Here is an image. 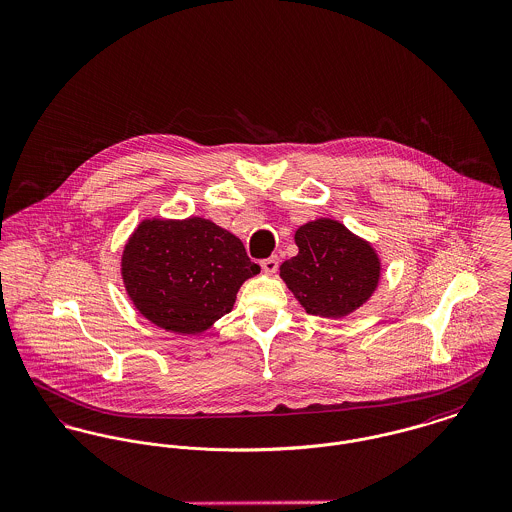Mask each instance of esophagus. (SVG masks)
Listing matches in <instances>:
<instances>
[{"instance_id":"1","label":"esophagus","mask_w":512,"mask_h":512,"mask_svg":"<svg viewBox=\"0 0 512 512\" xmlns=\"http://www.w3.org/2000/svg\"><path fill=\"white\" fill-rule=\"evenodd\" d=\"M261 269L267 273V275H273L278 269V257H269V259H263L261 261Z\"/></svg>"}]
</instances>
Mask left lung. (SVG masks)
Here are the masks:
<instances>
[{
	"mask_svg": "<svg viewBox=\"0 0 512 512\" xmlns=\"http://www.w3.org/2000/svg\"><path fill=\"white\" fill-rule=\"evenodd\" d=\"M298 255L280 265V276L308 314L343 317L376 290L380 259L341 222L319 218L298 228Z\"/></svg>",
	"mask_w": 512,
	"mask_h": 512,
	"instance_id": "8db88e82",
	"label": "left lung"
}]
</instances>
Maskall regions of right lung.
Listing matches in <instances>:
<instances>
[{
	"mask_svg": "<svg viewBox=\"0 0 512 512\" xmlns=\"http://www.w3.org/2000/svg\"><path fill=\"white\" fill-rule=\"evenodd\" d=\"M259 271L234 234L197 216L144 220L122 253V280L138 312L181 335L230 314L239 286Z\"/></svg>",
	"mask_w": 512,
	"mask_h": 512,
	"instance_id": "right-lung-1",
	"label": "right lung"
}]
</instances>
